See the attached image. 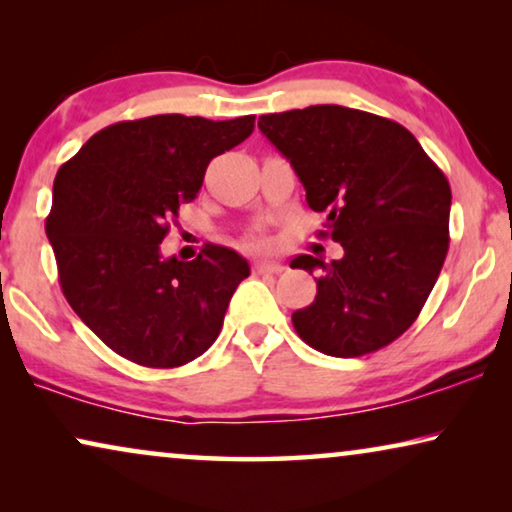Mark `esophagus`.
<instances>
[{"label":"esophagus","mask_w":512,"mask_h":512,"mask_svg":"<svg viewBox=\"0 0 512 512\" xmlns=\"http://www.w3.org/2000/svg\"><path fill=\"white\" fill-rule=\"evenodd\" d=\"M254 272H258V275H279V272H284V265L261 261V263H254Z\"/></svg>","instance_id":"esophagus-1"}]
</instances>
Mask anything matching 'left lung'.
<instances>
[{"instance_id":"obj_1","label":"left lung","mask_w":512,"mask_h":512,"mask_svg":"<svg viewBox=\"0 0 512 512\" xmlns=\"http://www.w3.org/2000/svg\"><path fill=\"white\" fill-rule=\"evenodd\" d=\"M258 128L293 165L307 205L328 214L319 235L345 249L340 261L291 263L319 270L293 328L340 359L387 347L415 324L450 249L443 170L403 125L338 104L265 114Z\"/></svg>"}]
</instances>
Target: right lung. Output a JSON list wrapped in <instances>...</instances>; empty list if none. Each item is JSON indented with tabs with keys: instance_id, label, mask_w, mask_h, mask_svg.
Segmentation results:
<instances>
[{
	"instance_id": "obj_1",
	"label": "right lung",
	"mask_w": 512,
	"mask_h": 512,
	"mask_svg": "<svg viewBox=\"0 0 512 512\" xmlns=\"http://www.w3.org/2000/svg\"><path fill=\"white\" fill-rule=\"evenodd\" d=\"M256 116L207 121L160 114L109 125L53 181L46 235L60 289L109 349L146 368H177L219 338L249 263L205 244L195 261L163 258L179 205L198 195L209 160L242 144Z\"/></svg>"
}]
</instances>
